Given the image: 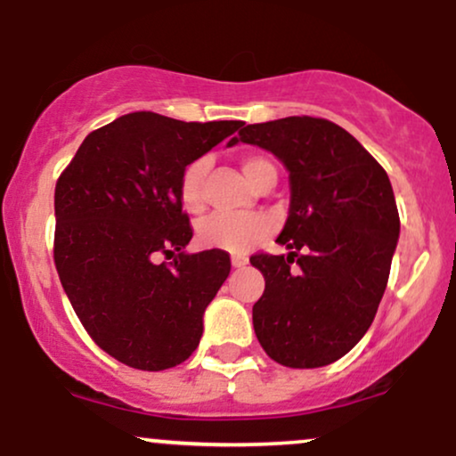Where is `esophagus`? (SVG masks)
Segmentation results:
<instances>
[{
    "label": "esophagus",
    "mask_w": 456,
    "mask_h": 456,
    "mask_svg": "<svg viewBox=\"0 0 456 456\" xmlns=\"http://www.w3.org/2000/svg\"><path fill=\"white\" fill-rule=\"evenodd\" d=\"M246 264H248V257H244V255H233L232 257L233 268H244Z\"/></svg>",
    "instance_id": "esophagus-1"
}]
</instances>
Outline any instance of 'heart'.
Instances as JSON below:
<instances>
[{
  "label": "heart",
  "mask_w": 456,
  "mask_h": 456,
  "mask_svg": "<svg viewBox=\"0 0 456 456\" xmlns=\"http://www.w3.org/2000/svg\"><path fill=\"white\" fill-rule=\"evenodd\" d=\"M212 160L208 156H199L191 160L182 171L177 182V197L186 212H201L203 188H206L208 174H210ZM242 169L246 177L255 186L261 184L268 174H276L274 165L259 154H246L242 159ZM270 223L264 216H229V214H212L197 224V242L203 248L229 250V253H246L261 235L268 233Z\"/></svg>",
  "instance_id": "heart-1"
}]
</instances>
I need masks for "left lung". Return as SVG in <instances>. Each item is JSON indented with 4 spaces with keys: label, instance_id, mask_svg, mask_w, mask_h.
<instances>
[{
    "label": "left lung",
    "instance_id": "1",
    "mask_svg": "<svg viewBox=\"0 0 456 456\" xmlns=\"http://www.w3.org/2000/svg\"><path fill=\"white\" fill-rule=\"evenodd\" d=\"M238 139L281 159L291 186L289 216L276 238L289 255L250 257L265 279L253 306L257 341L289 369L337 362L364 337L388 285L401 229L388 174L323 118L248 124L232 143Z\"/></svg>",
    "mask_w": 456,
    "mask_h": 456
}]
</instances>
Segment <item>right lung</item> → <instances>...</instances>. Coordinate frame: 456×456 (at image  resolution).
<instances>
[{
    "label": "right lung",
    "mask_w": 456,
    "mask_h": 456,
    "mask_svg": "<svg viewBox=\"0 0 456 456\" xmlns=\"http://www.w3.org/2000/svg\"><path fill=\"white\" fill-rule=\"evenodd\" d=\"M139 111L94 130L55 184L53 259L92 341L139 370L182 364L197 349L203 311L232 270L224 250L186 255L191 218L177 182L242 126ZM165 254L174 262H159Z\"/></svg>",
    "instance_id": "add662e5"
}]
</instances>
